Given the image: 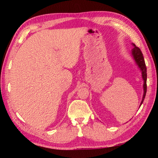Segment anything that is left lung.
I'll use <instances>...</instances> for the list:
<instances>
[{
  "mask_svg": "<svg viewBox=\"0 0 158 158\" xmlns=\"http://www.w3.org/2000/svg\"><path fill=\"white\" fill-rule=\"evenodd\" d=\"M134 46L133 49L131 50V56H132L134 60H135V63L137 64L138 68H139L141 73V77H142V79L143 81V94L142 97V100L140 103V106L142 105L143 102L144 100V98H145L146 93V79H147V73H146V67L145 64V61H144V58L143 56L142 53H141L140 49L137 47H136L135 44H132Z\"/></svg>",
  "mask_w": 158,
  "mask_h": 158,
  "instance_id": "1",
  "label": "left lung"
}]
</instances>
